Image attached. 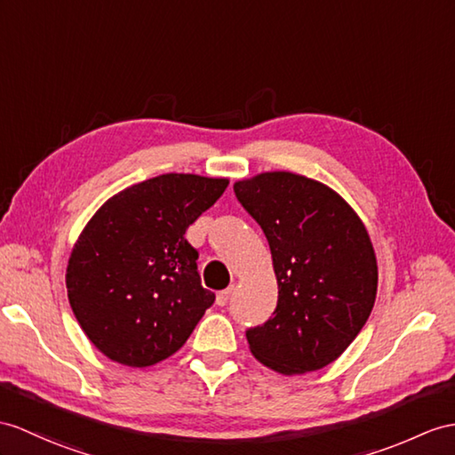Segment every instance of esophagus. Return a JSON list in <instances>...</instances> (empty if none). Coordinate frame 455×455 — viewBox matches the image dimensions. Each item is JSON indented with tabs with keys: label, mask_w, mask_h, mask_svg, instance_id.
I'll return each instance as SVG.
<instances>
[{
	"label": "esophagus",
	"mask_w": 455,
	"mask_h": 455,
	"mask_svg": "<svg viewBox=\"0 0 455 455\" xmlns=\"http://www.w3.org/2000/svg\"><path fill=\"white\" fill-rule=\"evenodd\" d=\"M231 291H234V287H228L226 291H220V293L216 295V305H218V307H226L228 301H229V297H231Z\"/></svg>",
	"instance_id": "obj_1"
}]
</instances>
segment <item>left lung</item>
Listing matches in <instances>:
<instances>
[{"mask_svg": "<svg viewBox=\"0 0 455 455\" xmlns=\"http://www.w3.org/2000/svg\"><path fill=\"white\" fill-rule=\"evenodd\" d=\"M241 206L268 239L278 305L247 341L266 367L301 374L336 361L367 323L379 270L359 216L326 185L290 172L237 181Z\"/></svg>", "mask_w": 455, "mask_h": 455, "instance_id": "1", "label": "left lung"}]
</instances>
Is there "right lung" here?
I'll return each instance as SVG.
<instances>
[{
    "label": "right lung",
    "mask_w": 455,
    "mask_h": 455,
    "mask_svg": "<svg viewBox=\"0 0 455 455\" xmlns=\"http://www.w3.org/2000/svg\"><path fill=\"white\" fill-rule=\"evenodd\" d=\"M228 183L158 175L112 196L88 221L65 282L75 318L106 357L127 367L168 359L212 307L185 231Z\"/></svg>",
    "instance_id": "add662e5"
}]
</instances>
